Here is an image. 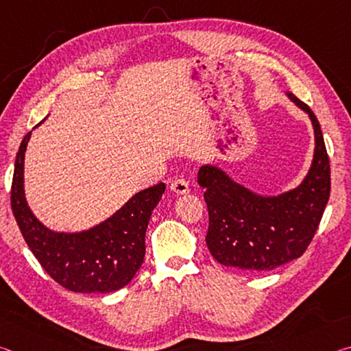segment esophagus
Returning a JSON list of instances; mask_svg holds the SVG:
<instances>
[{
	"mask_svg": "<svg viewBox=\"0 0 351 351\" xmlns=\"http://www.w3.org/2000/svg\"><path fill=\"white\" fill-rule=\"evenodd\" d=\"M170 190L171 192H175L176 195H186L190 192L189 181L184 180V178H178V180H175L170 184Z\"/></svg>",
	"mask_w": 351,
	"mask_h": 351,
	"instance_id": "obj_1",
	"label": "esophagus"
}]
</instances>
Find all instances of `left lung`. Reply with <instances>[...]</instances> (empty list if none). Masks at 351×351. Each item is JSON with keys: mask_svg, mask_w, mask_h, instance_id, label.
I'll use <instances>...</instances> for the list:
<instances>
[{"mask_svg": "<svg viewBox=\"0 0 351 351\" xmlns=\"http://www.w3.org/2000/svg\"><path fill=\"white\" fill-rule=\"evenodd\" d=\"M288 96L311 117L316 136L311 169L299 187L266 198L212 165L198 171L209 212L206 243L213 258L224 266L271 271L299 258L310 246L328 203L330 159L322 130L310 106L293 94Z\"/></svg>", "mask_w": 351, "mask_h": 351, "instance_id": "8db88e82", "label": "left lung"}]
</instances>
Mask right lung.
<instances>
[{"instance_id": "add662e5", "label": "right lung", "mask_w": 351, "mask_h": 351, "mask_svg": "<svg viewBox=\"0 0 351 351\" xmlns=\"http://www.w3.org/2000/svg\"><path fill=\"white\" fill-rule=\"evenodd\" d=\"M31 133L21 141L15 159L10 206L16 224L35 258L63 288L74 293H112L125 287L145 255V230L165 190L159 182L136 193L114 215L79 234L46 229L27 207L23 190V164Z\"/></svg>"}]
</instances>
